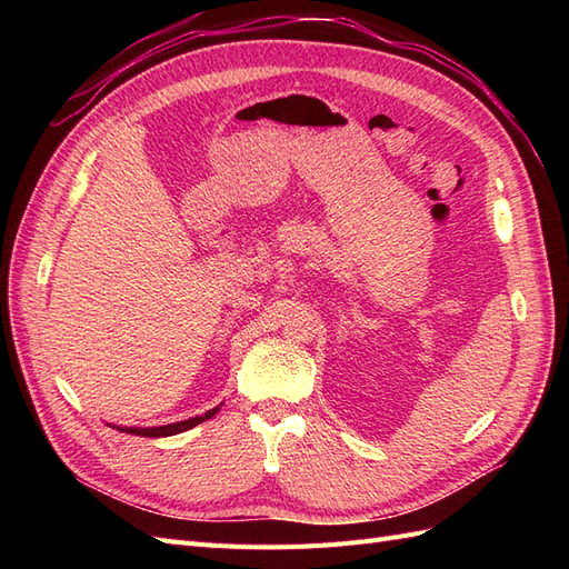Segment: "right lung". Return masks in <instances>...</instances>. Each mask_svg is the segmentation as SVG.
<instances>
[{
  "instance_id": "1",
  "label": "right lung",
  "mask_w": 569,
  "mask_h": 569,
  "mask_svg": "<svg viewBox=\"0 0 569 569\" xmlns=\"http://www.w3.org/2000/svg\"><path fill=\"white\" fill-rule=\"evenodd\" d=\"M220 406L206 410L203 416L189 418V420H182V422H173V425H163V427H116V429H120V432H128V435H137V437H173V435L187 432V429H192V427L206 422L209 418H213L216 412L220 410Z\"/></svg>"
}]
</instances>
